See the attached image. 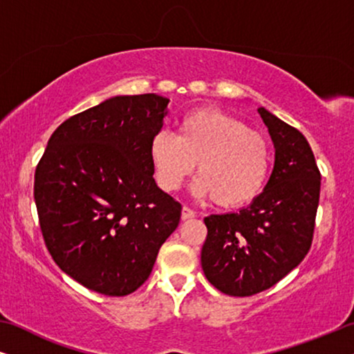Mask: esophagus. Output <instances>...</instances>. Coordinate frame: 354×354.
Masks as SVG:
<instances>
[{
	"instance_id": "34e87169",
	"label": "esophagus",
	"mask_w": 354,
	"mask_h": 354,
	"mask_svg": "<svg viewBox=\"0 0 354 354\" xmlns=\"http://www.w3.org/2000/svg\"><path fill=\"white\" fill-rule=\"evenodd\" d=\"M195 216H196V212L193 211V209H190V207H187V206L182 207V219L183 221L193 219V217H195Z\"/></svg>"
}]
</instances>
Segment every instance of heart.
I'll return each instance as SVG.
<instances>
[{"mask_svg": "<svg viewBox=\"0 0 354 354\" xmlns=\"http://www.w3.org/2000/svg\"><path fill=\"white\" fill-rule=\"evenodd\" d=\"M156 180L176 192L195 169L193 192L221 206H240L256 198L270 171V148L263 135L217 108H198L177 122V135L159 130L149 142Z\"/></svg>", "mask_w": 354, "mask_h": 354, "instance_id": "obj_1", "label": "heart"}]
</instances>
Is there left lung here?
I'll return each mask as SVG.
<instances>
[{
  "label": "left lung",
  "mask_w": 354,
  "mask_h": 354,
  "mask_svg": "<svg viewBox=\"0 0 354 354\" xmlns=\"http://www.w3.org/2000/svg\"><path fill=\"white\" fill-rule=\"evenodd\" d=\"M258 113L275 148L268 185L250 206L205 217L203 272L230 297L264 292L301 263L313 243L321 193V172L304 135L268 109Z\"/></svg>",
  "instance_id": "left-lung-1"
}]
</instances>
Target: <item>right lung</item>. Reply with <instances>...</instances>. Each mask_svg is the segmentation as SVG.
Masks as SVG:
<instances>
[{
    "mask_svg": "<svg viewBox=\"0 0 354 354\" xmlns=\"http://www.w3.org/2000/svg\"><path fill=\"white\" fill-rule=\"evenodd\" d=\"M169 100L114 96L64 120L35 171L46 248L61 270L96 293L125 297L151 274L182 206L154 182L149 142Z\"/></svg>",
    "mask_w": 354,
    "mask_h": 354,
    "instance_id": "obj_1",
    "label": "right lung"
}]
</instances>
